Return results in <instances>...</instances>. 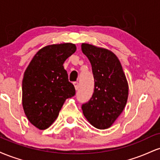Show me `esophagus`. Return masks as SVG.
I'll return each mask as SVG.
<instances>
[{
	"mask_svg": "<svg viewBox=\"0 0 160 160\" xmlns=\"http://www.w3.org/2000/svg\"><path fill=\"white\" fill-rule=\"evenodd\" d=\"M74 85L75 89H76V90H78V89H79V83H78V82H74Z\"/></svg>",
	"mask_w": 160,
	"mask_h": 160,
	"instance_id": "34e87169",
	"label": "esophagus"
}]
</instances>
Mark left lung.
<instances>
[{
  "label": "left lung",
  "mask_w": 160,
  "mask_h": 160,
  "mask_svg": "<svg viewBox=\"0 0 160 160\" xmlns=\"http://www.w3.org/2000/svg\"><path fill=\"white\" fill-rule=\"evenodd\" d=\"M82 52L89 58L95 80L90 100L82 104L84 117L98 129L111 127L123 111L128 86L122 65L111 51L82 43Z\"/></svg>",
  "instance_id": "left-lung-1"
}]
</instances>
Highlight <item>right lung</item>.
Wrapping results in <instances>:
<instances>
[{
	"label": "right lung",
	"mask_w": 160,
	"mask_h": 160,
	"mask_svg": "<svg viewBox=\"0 0 160 160\" xmlns=\"http://www.w3.org/2000/svg\"><path fill=\"white\" fill-rule=\"evenodd\" d=\"M76 49L71 43L46 46L36 53L25 70L23 109L29 122L40 130L53 123L66 99L75 95L63 64Z\"/></svg>",
	"instance_id": "1"
}]
</instances>
